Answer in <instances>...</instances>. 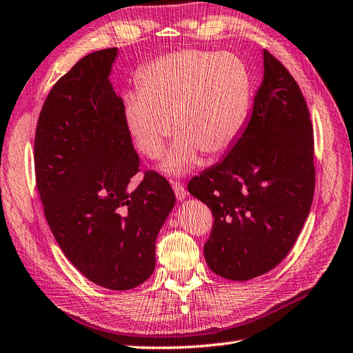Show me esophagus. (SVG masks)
I'll list each match as a JSON object with an SVG mask.
<instances>
[{"mask_svg": "<svg viewBox=\"0 0 353 353\" xmlns=\"http://www.w3.org/2000/svg\"><path fill=\"white\" fill-rule=\"evenodd\" d=\"M172 189H174L175 196H176L178 201H183V199L187 198V190H185V187H184L183 183L172 181Z\"/></svg>", "mask_w": 353, "mask_h": 353, "instance_id": "esophagus-1", "label": "esophagus"}]
</instances>
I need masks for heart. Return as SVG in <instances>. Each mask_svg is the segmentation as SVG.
I'll return each mask as SVG.
<instances>
[{
  "mask_svg": "<svg viewBox=\"0 0 353 353\" xmlns=\"http://www.w3.org/2000/svg\"><path fill=\"white\" fill-rule=\"evenodd\" d=\"M137 90L125 95V127L151 160L164 154L174 132L163 163L170 175L198 166L199 154L213 160L228 151L245 127L252 95L248 68L237 56L199 50L152 60L137 75Z\"/></svg>",
  "mask_w": 353,
  "mask_h": 353,
  "instance_id": "b5f03b06",
  "label": "heart"
}]
</instances>
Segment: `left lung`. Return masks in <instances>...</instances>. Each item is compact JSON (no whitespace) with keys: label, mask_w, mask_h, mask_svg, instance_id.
Listing matches in <instances>:
<instances>
[{"label":"left lung","mask_w":353,"mask_h":353,"mask_svg":"<svg viewBox=\"0 0 353 353\" xmlns=\"http://www.w3.org/2000/svg\"><path fill=\"white\" fill-rule=\"evenodd\" d=\"M264 77L252 114L228 155L190 179L213 213L203 245L216 275L248 281L284 260L314 196V137L305 98L285 66L263 51Z\"/></svg>","instance_id":"obj_1"}]
</instances>
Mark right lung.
I'll return each instance as SVG.
<instances>
[{"label": "right lung", "instance_id": "add662e5", "mask_svg": "<svg viewBox=\"0 0 353 353\" xmlns=\"http://www.w3.org/2000/svg\"><path fill=\"white\" fill-rule=\"evenodd\" d=\"M117 48L77 61L52 85L39 114L34 170L54 239L92 283L140 285L155 269V240L174 208L166 178L140 170L123 121V101L108 80Z\"/></svg>", "mask_w": 353, "mask_h": 353}]
</instances>
